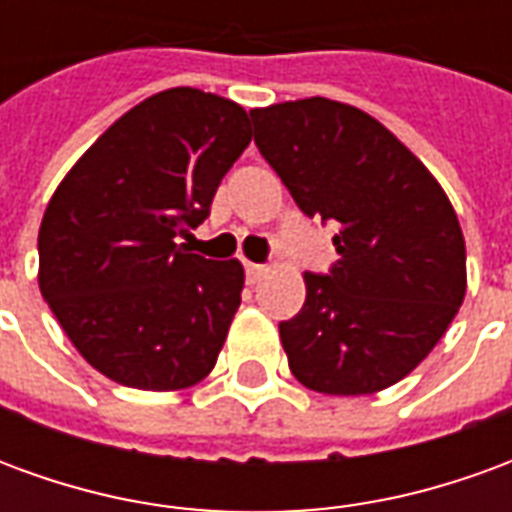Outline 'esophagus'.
I'll return each mask as SVG.
<instances>
[{
	"label": "esophagus",
	"mask_w": 512,
	"mask_h": 512,
	"mask_svg": "<svg viewBox=\"0 0 512 512\" xmlns=\"http://www.w3.org/2000/svg\"><path fill=\"white\" fill-rule=\"evenodd\" d=\"M263 274H266V266H260V263H246V279H249V282H257Z\"/></svg>",
	"instance_id": "1"
}]
</instances>
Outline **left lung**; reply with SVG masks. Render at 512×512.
Returning a JSON list of instances; mask_svg holds the SVG:
<instances>
[{"mask_svg":"<svg viewBox=\"0 0 512 512\" xmlns=\"http://www.w3.org/2000/svg\"><path fill=\"white\" fill-rule=\"evenodd\" d=\"M255 145L307 216L334 219L340 260L304 274L279 323L290 373L323 395H373L433 351L466 296L452 202L389 128L356 106L304 98L252 109Z\"/></svg>","mask_w":512,"mask_h":512,"instance_id":"8db88e82","label":"left lung"}]
</instances>
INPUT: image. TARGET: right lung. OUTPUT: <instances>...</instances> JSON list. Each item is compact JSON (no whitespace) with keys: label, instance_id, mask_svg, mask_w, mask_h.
<instances>
[{"label":"right lung","instance_id":"obj_1","mask_svg":"<svg viewBox=\"0 0 512 512\" xmlns=\"http://www.w3.org/2000/svg\"><path fill=\"white\" fill-rule=\"evenodd\" d=\"M249 142L244 106L172 87L112 123L62 178L40 222V293L98 373L175 392L213 370L244 266L175 238L211 213Z\"/></svg>","mask_w":512,"mask_h":512}]
</instances>
